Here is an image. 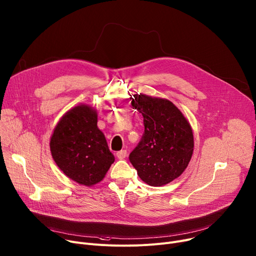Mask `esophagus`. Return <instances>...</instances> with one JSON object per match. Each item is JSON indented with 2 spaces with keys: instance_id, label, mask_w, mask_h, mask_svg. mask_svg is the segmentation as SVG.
Here are the masks:
<instances>
[{
  "instance_id": "1",
  "label": "esophagus",
  "mask_w": 256,
  "mask_h": 256,
  "mask_svg": "<svg viewBox=\"0 0 256 256\" xmlns=\"http://www.w3.org/2000/svg\"><path fill=\"white\" fill-rule=\"evenodd\" d=\"M126 156H128L126 150H120V151H118V152L116 153V156H117V158H119V160H124V158H126Z\"/></svg>"
}]
</instances>
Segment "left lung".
Wrapping results in <instances>:
<instances>
[{"instance_id":"obj_1","label":"left lung","mask_w":256,"mask_h":256,"mask_svg":"<svg viewBox=\"0 0 256 256\" xmlns=\"http://www.w3.org/2000/svg\"><path fill=\"white\" fill-rule=\"evenodd\" d=\"M134 96L132 106L142 114L145 130L130 153V162L147 184H168L178 178L190 162L192 128L172 102L145 94Z\"/></svg>"}]
</instances>
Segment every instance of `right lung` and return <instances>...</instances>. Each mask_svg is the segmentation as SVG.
<instances>
[{
    "label": "right lung",
    "mask_w": 256,
    "mask_h": 256,
    "mask_svg": "<svg viewBox=\"0 0 256 256\" xmlns=\"http://www.w3.org/2000/svg\"><path fill=\"white\" fill-rule=\"evenodd\" d=\"M96 110L80 105L66 112L50 140L51 154L70 179L90 186L103 180L114 156L98 126Z\"/></svg>",
    "instance_id": "1"
}]
</instances>
